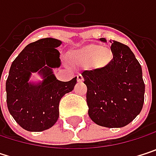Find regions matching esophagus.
<instances>
[{
  "label": "esophagus",
  "instance_id": "1",
  "mask_svg": "<svg viewBox=\"0 0 156 156\" xmlns=\"http://www.w3.org/2000/svg\"><path fill=\"white\" fill-rule=\"evenodd\" d=\"M77 80H78V82H83L84 78H83V77H82V75L78 74V76H77Z\"/></svg>",
  "mask_w": 156,
  "mask_h": 156
}]
</instances>
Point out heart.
I'll return each instance as SVG.
<instances>
[{
	"mask_svg": "<svg viewBox=\"0 0 156 156\" xmlns=\"http://www.w3.org/2000/svg\"><path fill=\"white\" fill-rule=\"evenodd\" d=\"M112 52L107 48L99 45L89 44L75 50L71 54V58L75 63L91 65L96 69H103L107 67L112 60Z\"/></svg>",
	"mask_w": 156,
	"mask_h": 156,
	"instance_id": "heart-1",
	"label": "heart"
}]
</instances>
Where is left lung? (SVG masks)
<instances>
[{"mask_svg":"<svg viewBox=\"0 0 156 156\" xmlns=\"http://www.w3.org/2000/svg\"><path fill=\"white\" fill-rule=\"evenodd\" d=\"M107 42L105 38L99 39ZM113 59L103 69L82 72L87 85L88 115L98 126L115 128L131 123L143 108L144 83L142 68L132 50L110 41Z\"/></svg>","mask_w":156,"mask_h":156,"instance_id":"1","label":"left lung"}]
</instances>
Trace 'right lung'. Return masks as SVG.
Wrapping results in <instances>:
<instances>
[{
	"label": "right lung",
	"instance_id": "1",
	"mask_svg": "<svg viewBox=\"0 0 156 156\" xmlns=\"http://www.w3.org/2000/svg\"><path fill=\"white\" fill-rule=\"evenodd\" d=\"M61 44L57 39H41L24 48L11 66L6 81L7 107L27 131L41 132L53 126L59 115L61 98L77 84V77L63 82L53 73V69L61 65L56 48ZM32 73H38L43 80H30Z\"/></svg>",
	"mask_w": 156,
	"mask_h": 156
}]
</instances>
